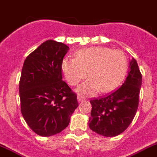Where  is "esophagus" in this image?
<instances>
[{"instance_id": "1", "label": "esophagus", "mask_w": 157, "mask_h": 157, "mask_svg": "<svg viewBox=\"0 0 157 157\" xmlns=\"http://www.w3.org/2000/svg\"><path fill=\"white\" fill-rule=\"evenodd\" d=\"M77 100H78L79 102H80V101H82L84 100V98H82L80 95H78V96H77Z\"/></svg>"}]
</instances>
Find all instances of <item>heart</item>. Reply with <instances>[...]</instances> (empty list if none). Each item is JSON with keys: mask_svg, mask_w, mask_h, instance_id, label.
Returning a JSON list of instances; mask_svg holds the SVG:
<instances>
[{"mask_svg": "<svg viewBox=\"0 0 157 157\" xmlns=\"http://www.w3.org/2000/svg\"><path fill=\"white\" fill-rule=\"evenodd\" d=\"M61 68L70 85H77L88 75L90 78L77 92L92 96L98 91L108 93L118 87L125 78L128 63L121 51L95 46L77 51L74 58H64Z\"/></svg>", "mask_w": 157, "mask_h": 157, "instance_id": "heart-1", "label": "heart"}]
</instances>
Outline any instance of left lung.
<instances>
[{
  "mask_svg": "<svg viewBox=\"0 0 157 157\" xmlns=\"http://www.w3.org/2000/svg\"><path fill=\"white\" fill-rule=\"evenodd\" d=\"M128 75L115 91L90 101L92 105L89 127L105 137H114L125 131L136 115L142 85V74L134 58L129 61Z\"/></svg>",
  "mask_w": 157,
  "mask_h": 157,
  "instance_id": "1",
  "label": "left lung"
}]
</instances>
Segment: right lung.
Wrapping results in <instances>:
<instances>
[{
  "label": "right lung",
  "mask_w": 157,
  "mask_h": 157,
  "mask_svg": "<svg viewBox=\"0 0 157 157\" xmlns=\"http://www.w3.org/2000/svg\"><path fill=\"white\" fill-rule=\"evenodd\" d=\"M69 49L49 39L29 54L23 64L19 82L21 114L39 136L62 132L78 106L77 95L62 80L61 63Z\"/></svg>",
  "instance_id": "right-lung-1"
}]
</instances>
